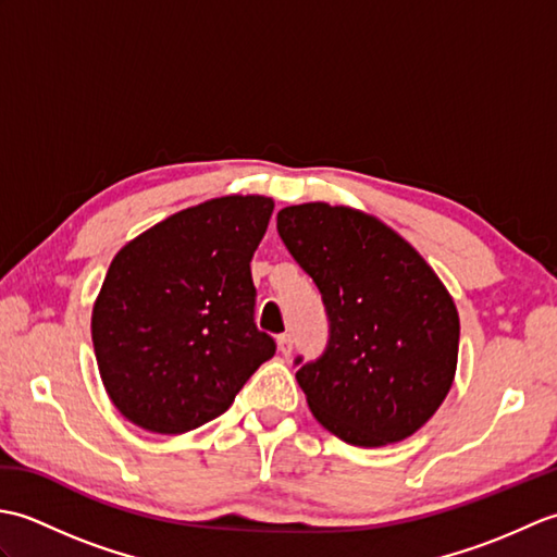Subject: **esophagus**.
<instances>
[{
  "label": "esophagus",
  "mask_w": 557,
  "mask_h": 557,
  "mask_svg": "<svg viewBox=\"0 0 557 557\" xmlns=\"http://www.w3.org/2000/svg\"><path fill=\"white\" fill-rule=\"evenodd\" d=\"M277 349H280V354H285V357H289V354H292V337L289 335H280L277 337Z\"/></svg>",
  "instance_id": "1"
}]
</instances>
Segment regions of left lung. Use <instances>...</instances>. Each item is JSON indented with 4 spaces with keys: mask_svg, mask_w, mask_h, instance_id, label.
Segmentation results:
<instances>
[{
    "mask_svg": "<svg viewBox=\"0 0 557 557\" xmlns=\"http://www.w3.org/2000/svg\"><path fill=\"white\" fill-rule=\"evenodd\" d=\"M277 232L323 294L330 339L297 383L313 417L359 447L399 443L443 405L457 371L459 315L409 242L347 206H289Z\"/></svg>",
    "mask_w": 557,
    "mask_h": 557,
    "instance_id": "8db88e82",
    "label": "left lung"
}]
</instances>
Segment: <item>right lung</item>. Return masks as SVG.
I'll use <instances>...</instances> for the list:
<instances>
[{
    "label": "right lung",
    "mask_w": 557,
    "mask_h": 557,
    "mask_svg": "<svg viewBox=\"0 0 557 557\" xmlns=\"http://www.w3.org/2000/svg\"><path fill=\"white\" fill-rule=\"evenodd\" d=\"M272 198L222 196L174 212L112 258L92 304L102 385L124 419L180 435L232 407L275 342L253 323L251 258Z\"/></svg>",
    "instance_id": "right-lung-1"
}]
</instances>
